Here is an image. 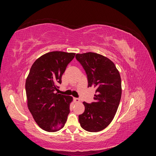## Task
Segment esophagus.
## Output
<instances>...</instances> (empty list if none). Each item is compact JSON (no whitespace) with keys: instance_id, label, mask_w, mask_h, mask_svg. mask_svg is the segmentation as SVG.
Segmentation results:
<instances>
[{"instance_id":"34e87169","label":"esophagus","mask_w":156,"mask_h":156,"mask_svg":"<svg viewBox=\"0 0 156 156\" xmlns=\"http://www.w3.org/2000/svg\"><path fill=\"white\" fill-rule=\"evenodd\" d=\"M74 101L75 103H80L81 100H80L79 98H74Z\"/></svg>"}]
</instances>
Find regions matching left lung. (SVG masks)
Returning a JSON list of instances; mask_svg holds the SVG:
<instances>
[{"label":"left lung","instance_id":"1","mask_svg":"<svg viewBox=\"0 0 156 156\" xmlns=\"http://www.w3.org/2000/svg\"><path fill=\"white\" fill-rule=\"evenodd\" d=\"M75 57L85 70L88 87L96 88L94 101L83 102L85 109L79 116V122L84 130L100 131L111 124L119 107L122 95L120 73L115 64L101 55L88 52Z\"/></svg>","mask_w":156,"mask_h":156}]
</instances>
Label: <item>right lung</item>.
Instances as JSON below:
<instances>
[{"label":"right lung","instance_id":"right-lung-1","mask_svg":"<svg viewBox=\"0 0 156 156\" xmlns=\"http://www.w3.org/2000/svg\"><path fill=\"white\" fill-rule=\"evenodd\" d=\"M75 55L63 51L45 53L35 61L28 75L27 106L36 124L46 131L60 130L67 120L73 98L55 92Z\"/></svg>","mask_w":156,"mask_h":156}]
</instances>
